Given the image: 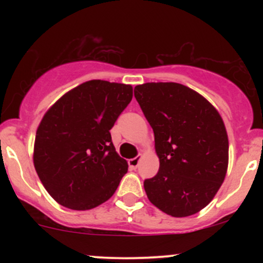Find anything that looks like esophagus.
Returning a JSON list of instances; mask_svg holds the SVG:
<instances>
[{
    "label": "esophagus",
    "instance_id": "esophagus-1",
    "mask_svg": "<svg viewBox=\"0 0 263 263\" xmlns=\"http://www.w3.org/2000/svg\"><path fill=\"white\" fill-rule=\"evenodd\" d=\"M140 161H141V157H140V156L135 157V158L128 159V165H129V168H132V170H136V168L138 167V164H140Z\"/></svg>",
    "mask_w": 263,
    "mask_h": 263
}]
</instances>
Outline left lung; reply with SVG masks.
I'll use <instances>...</instances> for the list:
<instances>
[{
    "mask_svg": "<svg viewBox=\"0 0 263 263\" xmlns=\"http://www.w3.org/2000/svg\"><path fill=\"white\" fill-rule=\"evenodd\" d=\"M135 98L155 132L159 171L146 179L149 201L184 218L204 209L224 182L229 140L218 110L200 93L178 83H146Z\"/></svg>",
    "mask_w": 263,
    "mask_h": 263,
    "instance_id": "left-lung-1",
    "label": "left lung"
}]
</instances>
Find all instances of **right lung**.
I'll return each mask as SVG.
<instances>
[{"mask_svg":"<svg viewBox=\"0 0 263 263\" xmlns=\"http://www.w3.org/2000/svg\"><path fill=\"white\" fill-rule=\"evenodd\" d=\"M132 100V86L90 80L63 95L39 123L33 163L45 190L73 210H89L114 195L127 173L110 129Z\"/></svg>","mask_w":263,"mask_h":263,"instance_id":"obj_1","label":"right lung"}]
</instances>
